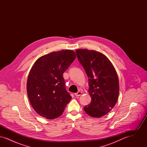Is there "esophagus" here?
<instances>
[{
    "instance_id": "obj_1",
    "label": "esophagus",
    "mask_w": 147,
    "mask_h": 147,
    "mask_svg": "<svg viewBox=\"0 0 147 147\" xmlns=\"http://www.w3.org/2000/svg\"><path fill=\"white\" fill-rule=\"evenodd\" d=\"M82 92L81 91H78V92H77V93H76L75 94V95L76 96H79L80 95H81V94H82Z\"/></svg>"
}]
</instances>
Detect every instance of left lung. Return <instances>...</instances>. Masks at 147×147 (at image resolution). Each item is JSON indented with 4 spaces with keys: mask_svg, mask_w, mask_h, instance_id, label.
<instances>
[{
    "mask_svg": "<svg viewBox=\"0 0 147 147\" xmlns=\"http://www.w3.org/2000/svg\"><path fill=\"white\" fill-rule=\"evenodd\" d=\"M79 62L88 77L91 103L84 111L92 117H101L116 105L119 94L117 74L112 63L102 53L88 49L76 51Z\"/></svg>",
    "mask_w": 147,
    "mask_h": 147,
    "instance_id": "left-lung-1",
    "label": "left lung"
}]
</instances>
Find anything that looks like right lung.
I'll return each mask as SVG.
<instances>
[{"label": "right lung", "instance_id": "right-lung-1", "mask_svg": "<svg viewBox=\"0 0 147 147\" xmlns=\"http://www.w3.org/2000/svg\"><path fill=\"white\" fill-rule=\"evenodd\" d=\"M76 57L69 49L40 57L30 71L27 81L29 101L35 111L46 119L62 113L71 96L67 91L63 74Z\"/></svg>", "mask_w": 147, "mask_h": 147}]
</instances>
